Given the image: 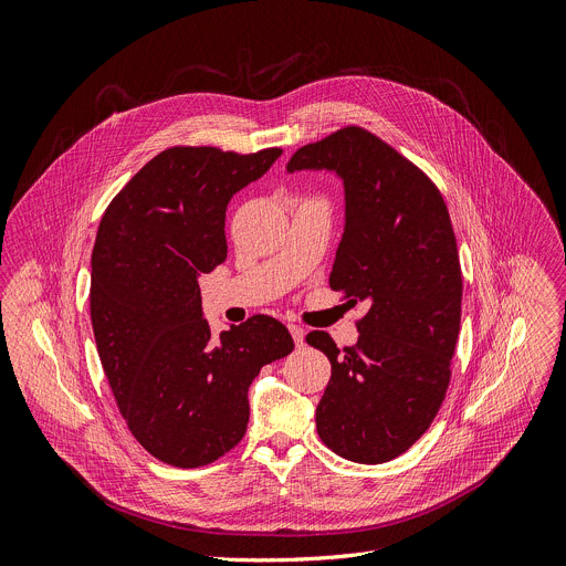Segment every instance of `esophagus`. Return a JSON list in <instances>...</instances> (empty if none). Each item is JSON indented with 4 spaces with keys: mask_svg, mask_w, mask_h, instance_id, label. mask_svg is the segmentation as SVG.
<instances>
[{
    "mask_svg": "<svg viewBox=\"0 0 566 566\" xmlns=\"http://www.w3.org/2000/svg\"><path fill=\"white\" fill-rule=\"evenodd\" d=\"M287 329H290V334L294 338V346L301 348L305 344V329L301 325H287Z\"/></svg>",
    "mask_w": 566,
    "mask_h": 566,
    "instance_id": "34e87169",
    "label": "esophagus"
}]
</instances>
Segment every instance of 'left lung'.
<instances>
[{
  "instance_id": "left-lung-1",
  "label": "left lung",
  "mask_w": 566,
  "mask_h": 566,
  "mask_svg": "<svg viewBox=\"0 0 566 566\" xmlns=\"http://www.w3.org/2000/svg\"><path fill=\"white\" fill-rule=\"evenodd\" d=\"M296 171H329L344 182L329 287L368 305L353 348L307 334L332 364L316 430L336 455L384 464L428 430L446 397L462 318L453 224L437 187L359 127L301 147L287 163V174Z\"/></svg>"
}]
</instances>
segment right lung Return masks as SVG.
I'll use <instances>...</instances> for the list:
<instances>
[{
  "instance_id": "add662e5",
  "label": "right lung",
  "mask_w": 566,
  "mask_h": 566,
  "mask_svg": "<svg viewBox=\"0 0 566 566\" xmlns=\"http://www.w3.org/2000/svg\"><path fill=\"white\" fill-rule=\"evenodd\" d=\"M281 154L167 149L99 220L88 296L97 355L129 430L165 464L196 469L232 450L254 377L294 350L287 327L265 314L213 336L198 285L228 256L230 200Z\"/></svg>"
}]
</instances>
